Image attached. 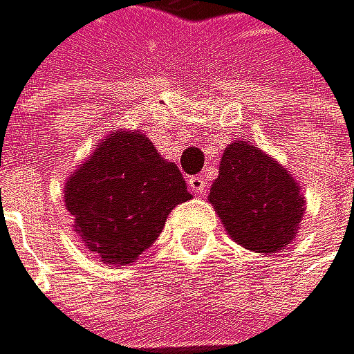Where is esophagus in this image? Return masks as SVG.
Here are the masks:
<instances>
[{
	"label": "esophagus",
	"instance_id": "1",
	"mask_svg": "<svg viewBox=\"0 0 354 354\" xmlns=\"http://www.w3.org/2000/svg\"><path fill=\"white\" fill-rule=\"evenodd\" d=\"M187 183H189V189H192V192L198 194V196H204V194H207V189H209L207 180H204L202 176H192Z\"/></svg>",
	"mask_w": 354,
	"mask_h": 354
}]
</instances>
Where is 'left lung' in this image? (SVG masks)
<instances>
[{
  "label": "left lung",
  "mask_w": 354,
  "mask_h": 354,
  "mask_svg": "<svg viewBox=\"0 0 354 354\" xmlns=\"http://www.w3.org/2000/svg\"><path fill=\"white\" fill-rule=\"evenodd\" d=\"M209 202L232 239L266 254L296 239L305 215V198L294 176L245 141H232L224 150Z\"/></svg>",
  "instance_id": "obj_1"
}]
</instances>
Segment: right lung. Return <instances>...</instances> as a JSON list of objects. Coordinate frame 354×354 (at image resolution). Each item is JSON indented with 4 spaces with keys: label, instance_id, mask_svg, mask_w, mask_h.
I'll return each instance as SVG.
<instances>
[{
    "label": "right lung",
    "instance_id": "right-lung-1",
    "mask_svg": "<svg viewBox=\"0 0 354 354\" xmlns=\"http://www.w3.org/2000/svg\"><path fill=\"white\" fill-rule=\"evenodd\" d=\"M192 200L176 162L145 134L102 139L65 183V207L80 241L104 263L128 266L160 235L176 204Z\"/></svg>",
    "mask_w": 354,
    "mask_h": 354
}]
</instances>
